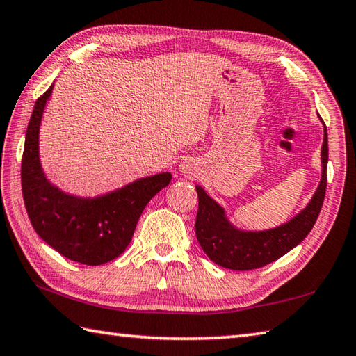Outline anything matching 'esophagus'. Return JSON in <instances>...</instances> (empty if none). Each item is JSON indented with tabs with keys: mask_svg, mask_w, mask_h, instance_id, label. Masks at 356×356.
I'll list each match as a JSON object with an SVG mask.
<instances>
[{
	"mask_svg": "<svg viewBox=\"0 0 356 356\" xmlns=\"http://www.w3.org/2000/svg\"><path fill=\"white\" fill-rule=\"evenodd\" d=\"M180 171H182L184 174H191L193 172V165L190 162L180 163Z\"/></svg>",
	"mask_w": 356,
	"mask_h": 356,
	"instance_id": "34e87169",
	"label": "esophagus"
}]
</instances>
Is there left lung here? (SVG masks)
Masks as SVG:
<instances>
[{"label":"left lung","instance_id":"left-lung-1","mask_svg":"<svg viewBox=\"0 0 356 356\" xmlns=\"http://www.w3.org/2000/svg\"><path fill=\"white\" fill-rule=\"evenodd\" d=\"M321 160L323 177L309 205L287 224L266 232H241L234 228L227 220L224 208L216 204L200 186H196L199 210L194 227L197 241L207 256L220 267L245 271L267 266L301 243L315 225L325 196L329 160L325 124Z\"/></svg>","mask_w":356,"mask_h":356}]
</instances>
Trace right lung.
Returning a JSON list of instances; mask_svg holds the SVG:
<instances>
[{
  "instance_id": "1",
  "label": "right lung",
  "mask_w": 356,
  "mask_h": 356,
  "mask_svg": "<svg viewBox=\"0 0 356 356\" xmlns=\"http://www.w3.org/2000/svg\"><path fill=\"white\" fill-rule=\"evenodd\" d=\"M52 89L54 85L35 102L26 131L21 160L26 211L37 234L60 254L86 266H102L129 245L146 204L171 182V174L138 179L95 199H80L58 190L46 179L38 156L40 123Z\"/></svg>"
}]
</instances>
